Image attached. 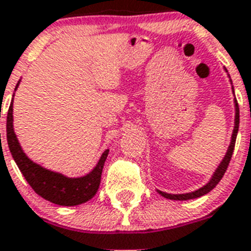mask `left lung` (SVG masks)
Segmentation results:
<instances>
[{"instance_id":"1","label":"left lung","mask_w":251,"mask_h":251,"mask_svg":"<svg viewBox=\"0 0 251 251\" xmlns=\"http://www.w3.org/2000/svg\"><path fill=\"white\" fill-rule=\"evenodd\" d=\"M226 69V68H225ZM226 72H227V69H226ZM229 77V75H228ZM232 83V81H231ZM232 90H233V86H232ZM233 94H235V90H233ZM235 126H233V131H232V136H231V143H229V147H228L227 153L223 157L222 162L219 164V166L217 168V170L214 172L213 176L209 182L206 183L205 185H202L201 188L196 189V191H193V192H188V193H179V195H173V193H166L162 192V191H158L157 192L160 193L161 196L165 197V199L169 200H176V201H185V200H192V199H197V197H201L203 195H206L211 191V189L218 184V183L221 182V179L223 178V175H225L226 170H227L228 165H229V161H231L232 153H233V150H235V143H236V136H237L238 132V125H240V109H238V104L237 100H236L235 98Z\"/></svg>"}]
</instances>
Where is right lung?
<instances>
[{"label":"right lung","mask_w":251,"mask_h":251,"mask_svg":"<svg viewBox=\"0 0 251 251\" xmlns=\"http://www.w3.org/2000/svg\"><path fill=\"white\" fill-rule=\"evenodd\" d=\"M19 83L20 81L16 83L15 90L19 86ZM13 101L14 98L10 104L9 112H7V121H6L7 144H9L14 161L34 192L42 199L56 205H62V206H76L93 199L100 184L101 172H103V166L107 160L109 150H105L103 152L97 166L89 174L79 176V178H68L60 173L51 172L49 169L42 168L41 165L30 160L20 147L19 140L14 131Z\"/></svg>","instance_id":"1"}]
</instances>
